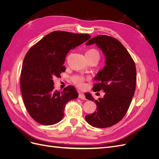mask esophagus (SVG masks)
<instances>
[{"label":"esophagus","mask_w":159,"mask_h":159,"mask_svg":"<svg viewBox=\"0 0 159 159\" xmlns=\"http://www.w3.org/2000/svg\"><path fill=\"white\" fill-rule=\"evenodd\" d=\"M79 98H80V99H85V95L83 93H81V92H79Z\"/></svg>","instance_id":"34e87169"}]
</instances>
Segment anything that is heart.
<instances>
[{
    "mask_svg": "<svg viewBox=\"0 0 159 159\" xmlns=\"http://www.w3.org/2000/svg\"><path fill=\"white\" fill-rule=\"evenodd\" d=\"M93 56H97L99 57V52L94 48H91L89 49L88 50L86 51L85 52V57H93ZM72 80H73L74 83L78 87H82L84 86V78L83 77L79 76V75H75L72 78Z\"/></svg>",
    "mask_w": 159,
    "mask_h": 159,
    "instance_id": "heart-1",
    "label": "heart"
}]
</instances>
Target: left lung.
<instances>
[{"instance_id":"8db88e82","label":"left lung","mask_w":159,"mask_h":159,"mask_svg":"<svg viewBox=\"0 0 159 159\" xmlns=\"http://www.w3.org/2000/svg\"><path fill=\"white\" fill-rule=\"evenodd\" d=\"M93 44L102 50L105 66L95 77L97 83L93 91L103 90L105 93L98 100L91 93H85V98L97 105V111L85 115V120L93 127L106 128L119 122L127 111L135 91L136 67L125 48L115 38L99 35L91 38L86 45Z\"/></svg>"}]
</instances>
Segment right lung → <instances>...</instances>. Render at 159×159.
I'll list each match as a JSON object with an SVG mask.
<instances>
[{
    "mask_svg": "<svg viewBox=\"0 0 159 159\" xmlns=\"http://www.w3.org/2000/svg\"><path fill=\"white\" fill-rule=\"evenodd\" d=\"M90 38L87 34L54 31L27 52L22 64L20 89L26 110L36 122L44 125L60 122L67 103L78 97L72 85L61 92L55 90L53 78L65 71L64 64L69 51Z\"/></svg>",
    "mask_w": 159,
    "mask_h": 159,
    "instance_id": "1",
    "label": "right lung"
}]
</instances>
